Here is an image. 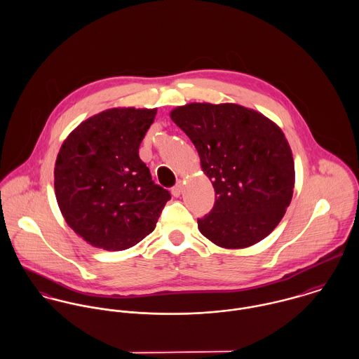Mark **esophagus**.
I'll list each match as a JSON object with an SVG mask.
<instances>
[{
	"instance_id": "esophagus-1",
	"label": "esophagus",
	"mask_w": 359,
	"mask_h": 359,
	"mask_svg": "<svg viewBox=\"0 0 359 359\" xmlns=\"http://www.w3.org/2000/svg\"><path fill=\"white\" fill-rule=\"evenodd\" d=\"M182 189H184V185H182V182H178L175 187H172V189H171V194H172L175 198H178V196L181 195Z\"/></svg>"
}]
</instances>
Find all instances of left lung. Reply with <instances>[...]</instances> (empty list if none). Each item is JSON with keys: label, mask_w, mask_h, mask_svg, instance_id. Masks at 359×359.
Here are the masks:
<instances>
[{"label": "left lung", "mask_w": 359, "mask_h": 359, "mask_svg": "<svg viewBox=\"0 0 359 359\" xmlns=\"http://www.w3.org/2000/svg\"><path fill=\"white\" fill-rule=\"evenodd\" d=\"M195 145L215 203L198 228L224 249L266 238L283 218L294 188V161L272 120L236 103H188L170 111Z\"/></svg>", "instance_id": "1"}]
</instances>
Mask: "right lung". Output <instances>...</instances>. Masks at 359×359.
<instances>
[{
	"mask_svg": "<svg viewBox=\"0 0 359 359\" xmlns=\"http://www.w3.org/2000/svg\"><path fill=\"white\" fill-rule=\"evenodd\" d=\"M157 109L113 107L87 118L55 161L56 202L88 245L120 252L149 235L170 192L156 185L140 145Z\"/></svg>",
	"mask_w": 359,
	"mask_h": 359,
	"instance_id": "obj_1",
	"label": "right lung"
}]
</instances>
